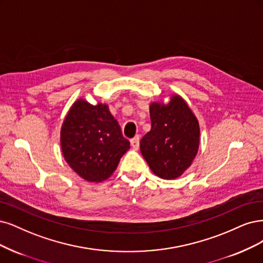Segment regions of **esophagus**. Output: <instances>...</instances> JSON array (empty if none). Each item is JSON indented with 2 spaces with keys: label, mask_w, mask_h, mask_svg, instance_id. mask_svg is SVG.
<instances>
[{
  "label": "esophagus",
  "mask_w": 263,
  "mask_h": 263,
  "mask_svg": "<svg viewBox=\"0 0 263 263\" xmlns=\"http://www.w3.org/2000/svg\"><path fill=\"white\" fill-rule=\"evenodd\" d=\"M139 143H140L139 136H136L135 138H133V139L130 140V144H132V147H133L135 150H138V149H139Z\"/></svg>",
  "instance_id": "34e87169"
}]
</instances>
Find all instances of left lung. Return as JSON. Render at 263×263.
I'll use <instances>...</instances> for the list:
<instances>
[{"mask_svg":"<svg viewBox=\"0 0 263 263\" xmlns=\"http://www.w3.org/2000/svg\"><path fill=\"white\" fill-rule=\"evenodd\" d=\"M151 129L140 140L141 155L163 179L179 177L197 156L200 129L184 99L173 96L167 104L150 105Z\"/></svg>","mask_w":263,"mask_h":263,"instance_id":"left-lung-1","label":"left lung"}]
</instances>
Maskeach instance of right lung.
Listing matches in <instances>:
<instances>
[{
	"mask_svg": "<svg viewBox=\"0 0 263 263\" xmlns=\"http://www.w3.org/2000/svg\"><path fill=\"white\" fill-rule=\"evenodd\" d=\"M61 147L68 165L88 182H102L116 170L129 149L106 104L92 105L79 99L61 129Z\"/></svg>",
	"mask_w": 263,
	"mask_h": 263,
	"instance_id": "1",
	"label": "right lung"
}]
</instances>
